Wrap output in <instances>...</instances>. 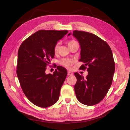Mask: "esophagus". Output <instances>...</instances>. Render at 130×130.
<instances>
[{"instance_id": "34e87169", "label": "esophagus", "mask_w": 130, "mask_h": 130, "mask_svg": "<svg viewBox=\"0 0 130 130\" xmlns=\"http://www.w3.org/2000/svg\"><path fill=\"white\" fill-rule=\"evenodd\" d=\"M73 74V73L72 72H68V75L71 76V75H72Z\"/></svg>"}]
</instances>
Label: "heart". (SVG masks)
<instances>
[{"label":"heart","mask_w":130,"mask_h":130,"mask_svg":"<svg viewBox=\"0 0 130 130\" xmlns=\"http://www.w3.org/2000/svg\"><path fill=\"white\" fill-rule=\"evenodd\" d=\"M77 42L75 41L74 40H70L68 42V46H70L71 45L74 44V43H76ZM59 45H60V43L58 42L54 46V50L55 53H57L58 50L59 49ZM74 60L72 58H63L61 59V60L59 62L60 64L64 67L68 68V69H70V68L72 67V66L73 64V63H74Z\"/></svg>","instance_id":"b5f03b06"}]
</instances>
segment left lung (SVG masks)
Instances as JSON below:
<instances>
[{
    "instance_id": "1",
    "label": "left lung",
    "mask_w": 130,
    "mask_h": 130,
    "mask_svg": "<svg viewBox=\"0 0 130 130\" xmlns=\"http://www.w3.org/2000/svg\"><path fill=\"white\" fill-rule=\"evenodd\" d=\"M71 35L69 33L68 36ZM80 43V69H87L86 78L77 73L74 90L77 100L85 105L97 104L107 94L112 85L115 63L112 52L105 41L92 33L75 30L73 33Z\"/></svg>"
}]
</instances>
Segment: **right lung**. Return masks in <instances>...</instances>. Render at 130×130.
<instances>
[{"instance_id":"right-lung-1","label":"right lung","mask_w":130,"mask_h":130,"mask_svg":"<svg viewBox=\"0 0 130 130\" xmlns=\"http://www.w3.org/2000/svg\"><path fill=\"white\" fill-rule=\"evenodd\" d=\"M67 30H39L23 42L18 52L17 74L25 96L38 107L55 104L67 71L57 66L53 74H46V66L55 56L54 46Z\"/></svg>"}]
</instances>
